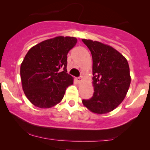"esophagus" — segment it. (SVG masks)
Wrapping results in <instances>:
<instances>
[{
	"label": "esophagus",
	"instance_id": "esophagus-1",
	"mask_svg": "<svg viewBox=\"0 0 150 150\" xmlns=\"http://www.w3.org/2000/svg\"><path fill=\"white\" fill-rule=\"evenodd\" d=\"M82 80H83V77H82V76L77 77V81L79 82V83H81V82H82Z\"/></svg>",
	"mask_w": 150,
	"mask_h": 150
}]
</instances>
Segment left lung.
Wrapping results in <instances>:
<instances>
[{
	"label": "left lung",
	"instance_id": "obj_1",
	"mask_svg": "<svg viewBox=\"0 0 150 150\" xmlns=\"http://www.w3.org/2000/svg\"><path fill=\"white\" fill-rule=\"evenodd\" d=\"M92 57L94 94L82 104L91 112L104 114L118 107L125 99L131 77L128 61L112 46L91 39H82Z\"/></svg>",
	"mask_w": 150,
	"mask_h": 150
}]
</instances>
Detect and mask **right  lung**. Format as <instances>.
Returning <instances> with one entry per match:
<instances>
[{"label":"right lung","mask_w":150,"mask_h":150,"mask_svg":"<svg viewBox=\"0 0 150 150\" xmlns=\"http://www.w3.org/2000/svg\"><path fill=\"white\" fill-rule=\"evenodd\" d=\"M77 42L75 37L59 36L32 46L26 54L20 66L22 89L35 106L58 104L73 84V77L66 73L67 55Z\"/></svg>","instance_id":"1"}]
</instances>
